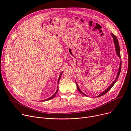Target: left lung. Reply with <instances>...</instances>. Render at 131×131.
I'll return each mask as SVG.
<instances>
[{
    "label": "left lung",
    "mask_w": 131,
    "mask_h": 131,
    "mask_svg": "<svg viewBox=\"0 0 131 131\" xmlns=\"http://www.w3.org/2000/svg\"><path fill=\"white\" fill-rule=\"evenodd\" d=\"M111 36H112L113 38V41H114V45H115V50H116V54L117 56H118V57L119 58H121V53H120V47H119V43H118V39L117 38V37H116V36H115L114 34L113 33H111ZM121 66H122V61L120 62V64H119V70H118V71L117 72V76H116V79L113 82L112 84L110 85L106 90H105L104 92H102L100 94H99V95H98L97 97H101V96L104 95L105 94H106L109 90L111 89L113 86V85L115 84V83L116 82V81H117L118 80V78L119 77V74H120V72H121ZM75 82H76V84H77V88H78V90L83 94H84V95L85 96H87V95H86L85 94H84L83 92H82L79 87L78 85V83H77V82L75 81Z\"/></svg>",
    "instance_id": "8db88e82"
}]
</instances>
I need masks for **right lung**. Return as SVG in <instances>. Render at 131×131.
I'll return each instance as SVG.
<instances>
[{"label": "right lung", "instance_id": "1", "mask_svg": "<svg viewBox=\"0 0 131 131\" xmlns=\"http://www.w3.org/2000/svg\"><path fill=\"white\" fill-rule=\"evenodd\" d=\"M63 73V72H62L61 73H60V75H59V78H58V83H59V80H60V78H61V74H62V73ZM58 86H57V90H56V91L55 92V93L51 96V97H50V98H48V99H45V100H42V101H48V100H50V99H52V98H53L55 96H56V94L57 93V92H58Z\"/></svg>", "mask_w": 131, "mask_h": 131}]
</instances>
